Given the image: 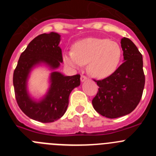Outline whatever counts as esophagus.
I'll list each match as a JSON object with an SVG mask.
<instances>
[{"instance_id": "34e87169", "label": "esophagus", "mask_w": 156, "mask_h": 156, "mask_svg": "<svg viewBox=\"0 0 156 156\" xmlns=\"http://www.w3.org/2000/svg\"><path fill=\"white\" fill-rule=\"evenodd\" d=\"M87 79V77L86 76L81 75V76H80V80L82 81V82H83V81H85Z\"/></svg>"}]
</instances>
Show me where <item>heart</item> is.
Returning a JSON list of instances; mask_svg holds the SVG:
<instances>
[{"label": "heart", "mask_w": 156, "mask_h": 156, "mask_svg": "<svg viewBox=\"0 0 156 156\" xmlns=\"http://www.w3.org/2000/svg\"><path fill=\"white\" fill-rule=\"evenodd\" d=\"M122 54V48L115 41L86 38L76 42L73 52H66L63 60L73 68H80L87 63V71L90 75L96 78H105L119 67Z\"/></svg>", "instance_id": "1"}]
</instances>
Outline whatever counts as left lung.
<instances>
[{
  "label": "left lung",
  "mask_w": 156,
  "mask_h": 156,
  "mask_svg": "<svg viewBox=\"0 0 156 156\" xmlns=\"http://www.w3.org/2000/svg\"><path fill=\"white\" fill-rule=\"evenodd\" d=\"M124 62L114 73L101 80H94L98 90L92 100L96 111L115 119L130 113L142 97L145 83L142 55L126 37L121 40Z\"/></svg>",
  "instance_id": "1"
}]
</instances>
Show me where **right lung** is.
<instances>
[{"mask_svg": "<svg viewBox=\"0 0 156 156\" xmlns=\"http://www.w3.org/2000/svg\"><path fill=\"white\" fill-rule=\"evenodd\" d=\"M60 35L51 32L35 37L21 54L13 73L16 101L28 117L41 122H51L60 119L69 105V97L80 84V75L65 76L58 72L51 74V87L40 101L32 100L27 90V80L31 69L41 62L56 69L62 62V49L58 46Z\"/></svg>", "mask_w": 156, "mask_h": 156, "instance_id": "right-lung-1", "label": "right lung"}]
</instances>
